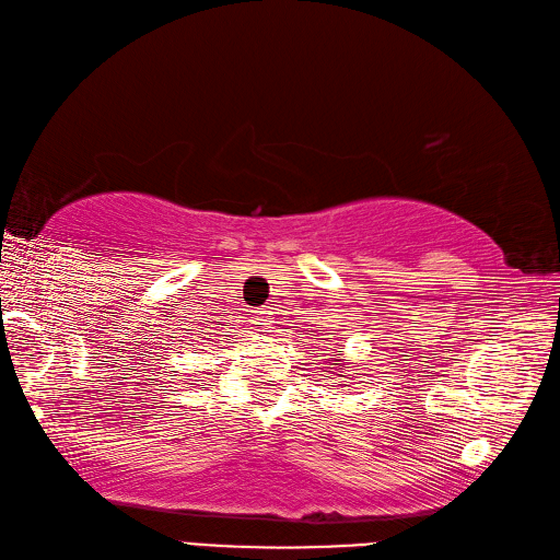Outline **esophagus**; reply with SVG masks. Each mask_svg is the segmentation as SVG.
Wrapping results in <instances>:
<instances>
[{
    "instance_id": "obj_1",
    "label": "esophagus",
    "mask_w": 560,
    "mask_h": 560,
    "mask_svg": "<svg viewBox=\"0 0 560 560\" xmlns=\"http://www.w3.org/2000/svg\"><path fill=\"white\" fill-rule=\"evenodd\" d=\"M259 325H261V329H273V308H261L259 311Z\"/></svg>"
}]
</instances>
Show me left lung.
Listing matches in <instances>:
<instances>
[{
    "instance_id": "8db88e82",
    "label": "left lung",
    "mask_w": 560,
    "mask_h": 560,
    "mask_svg": "<svg viewBox=\"0 0 560 560\" xmlns=\"http://www.w3.org/2000/svg\"><path fill=\"white\" fill-rule=\"evenodd\" d=\"M338 352H341V350H338ZM329 364H341V360H336V358H329ZM343 374V371H338V376H341Z\"/></svg>"
}]
</instances>
